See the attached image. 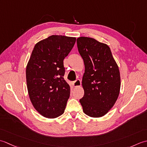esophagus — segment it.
<instances>
[{
  "mask_svg": "<svg viewBox=\"0 0 147 147\" xmlns=\"http://www.w3.org/2000/svg\"><path fill=\"white\" fill-rule=\"evenodd\" d=\"M81 85V81L79 79H77L76 81L73 82V86L75 88H77V87H79Z\"/></svg>",
  "mask_w": 147,
  "mask_h": 147,
  "instance_id": "obj_1",
  "label": "esophagus"
}]
</instances>
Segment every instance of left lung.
I'll return each instance as SVG.
<instances>
[{"label":"left lung","mask_w":147,"mask_h":147,"mask_svg":"<svg viewBox=\"0 0 147 147\" xmlns=\"http://www.w3.org/2000/svg\"><path fill=\"white\" fill-rule=\"evenodd\" d=\"M77 44L85 66L82 80L84 94L79 101L87 115L101 117L109 112L119 97V67L106 44L87 37L77 38Z\"/></svg>","instance_id":"obj_1"}]
</instances>
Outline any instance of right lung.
Wrapping results in <instances>:
<instances>
[{"mask_svg":"<svg viewBox=\"0 0 147 147\" xmlns=\"http://www.w3.org/2000/svg\"><path fill=\"white\" fill-rule=\"evenodd\" d=\"M76 41V37L53 35L32 51L26 68L27 89L33 106L44 117L55 119L64 113L70 88L63 77V60Z\"/></svg>","mask_w":147,"mask_h":147,"instance_id":"obj_1","label":"right lung"}]
</instances>
